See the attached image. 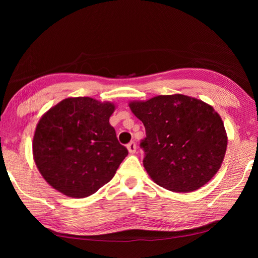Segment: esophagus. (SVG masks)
I'll use <instances>...</instances> for the list:
<instances>
[{"instance_id": "34e87169", "label": "esophagus", "mask_w": 258, "mask_h": 258, "mask_svg": "<svg viewBox=\"0 0 258 258\" xmlns=\"http://www.w3.org/2000/svg\"><path fill=\"white\" fill-rule=\"evenodd\" d=\"M127 150H128L130 154H134V153L136 152V144H135V142H131L130 144H127Z\"/></svg>"}]
</instances>
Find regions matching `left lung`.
I'll use <instances>...</instances> for the list:
<instances>
[{"label":"left lung","instance_id":"8db88e82","mask_svg":"<svg viewBox=\"0 0 258 258\" xmlns=\"http://www.w3.org/2000/svg\"><path fill=\"white\" fill-rule=\"evenodd\" d=\"M128 106L145 126L143 164L157 185L188 193L210 182L221 168L227 134L210 104L173 94L133 101Z\"/></svg>","mask_w":258,"mask_h":258}]
</instances>
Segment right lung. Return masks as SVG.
I'll list each match as a JSON object with an SVG mask.
<instances>
[{"label": "right lung", "mask_w": 258, "mask_h": 258, "mask_svg": "<svg viewBox=\"0 0 258 258\" xmlns=\"http://www.w3.org/2000/svg\"><path fill=\"white\" fill-rule=\"evenodd\" d=\"M115 107L92 97H69L38 120L33 158L54 189L84 199L114 177L128 154L109 124Z\"/></svg>", "instance_id": "obj_1"}]
</instances>
